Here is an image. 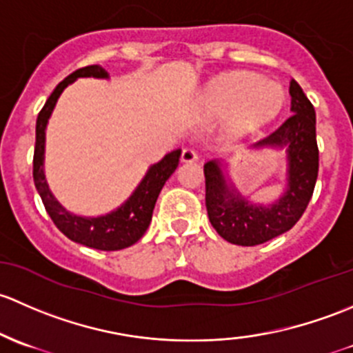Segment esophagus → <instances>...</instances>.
<instances>
[{"label": "esophagus", "instance_id": "34e87169", "mask_svg": "<svg viewBox=\"0 0 353 353\" xmlns=\"http://www.w3.org/2000/svg\"><path fill=\"white\" fill-rule=\"evenodd\" d=\"M199 159V154L194 150H183L181 152V163H195Z\"/></svg>", "mask_w": 353, "mask_h": 353}]
</instances>
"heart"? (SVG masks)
<instances>
[{
    "label": "heart",
    "instance_id": "obj_1",
    "mask_svg": "<svg viewBox=\"0 0 353 353\" xmlns=\"http://www.w3.org/2000/svg\"><path fill=\"white\" fill-rule=\"evenodd\" d=\"M285 92L279 83L253 72H232L210 83L202 97L205 114L224 115V132L245 137L279 115Z\"/></svg>",
    "mask_w": 353,
    "mask_h": 353
}]
</instances>
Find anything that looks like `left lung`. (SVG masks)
<instances>
[{"label": "left lung", "mask_w": 353, "mask_h": 353, "mask_svg": "<svg viewBox=\"0 0 353 353\" xmlns=\"http://www.w3.org/2000/svg\"><path fill=\"white\" fill-rule=\"evenodd\" d=\"M289 93L292 115L253 146L285 151V185L281 197L268 203L250 201L232 183L223 159L203 165L209 221L217 234L232 245L255 246L284 234L301 219L311 201L319 166L314 107L296 79H290Z\"/></svg>", "instance_id": "1"}]
</instances>
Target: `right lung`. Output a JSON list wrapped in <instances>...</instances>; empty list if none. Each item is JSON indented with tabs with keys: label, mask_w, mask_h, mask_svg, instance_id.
Listing matches in <instances>:
<instances>
[{
	"label": "right lung",
	"mask_w": 353,
	"mask_h": 353,
	"mask_svg": "<svg viewBox=\"0 0 353 353\" xmlns=\"http://www.w3.org/2000/svg\"><path fill=\"white\" fill-rule=\"evenodd\" d=\"M78 78L108 79L110 76L98 64L81 68L72 72V74H69L68 78H64L56 86V90L50 93V97L47 98L46 105L39 112L37 125H35V188H37L43 205H46L47 214L54 221L57 230L63 232L64 236H68L71 241L88 246V248L115 252V250H123L127 246H132L134 243H137L143 238V234L150 228L152 210H154L159 192H161L166 180L176 170L181 150L168 152L161 161L151 165L148 168L146 175L139 181V185L134 188L130 197L122 205H119L117 209L97 217L78 216V214L69 212L66 207L61 205L59 201L54 197L49 185H47L46 172H43V159H46V129L50 115H52L54 107H56L61 93Z\"/></svg>",
	"instance_id": "1"
}]
</instances>
